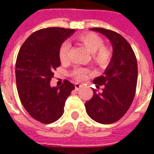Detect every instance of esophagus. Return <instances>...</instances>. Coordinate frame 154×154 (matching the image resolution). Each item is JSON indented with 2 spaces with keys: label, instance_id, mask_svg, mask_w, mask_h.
Instances as JSON below:
<instances>
[{
  "label": "esophagus",
  "instance_id": "esophagus-1",
  "mask_svg": "<svg viewBox=\"0 0 154 154\" xmlns=\"http://www.w3.org/2000/svg\"><path fill=\"white\" fill-rule=\"evenodd\" d=\"M74 86H75V89L76 90H79L81 87V85L79 83H75L74 84Z\"/></svg>",
  "mask_w": 154,
  "mask_h": 154
}]
</instances>
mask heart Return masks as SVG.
Masks as SVG:
<instances>
[{"label": "heart", "instance_id": "b5f03b06", "mask_svg": "<svg viewBox=\"0 0 154 154\" xmlns=\"http://www.w3.org/2000/svg\"><path fill=\"white\" fill-rule=\"evenodd\" d=\"M77 42L83 45L93 57V60L100 66L106 65L110 60L111 53L109 48L103 46V39L95 33H87L78 35L77 37ZM70 49V44L64 42L61 44L58 56L61 62H67L68 59V52ZM88 71L82 67H76L73 71L74 77L77 80H84L87 77Z\"/></svg>", "mask_w": 154, "mask_h": 154}]
</instances>
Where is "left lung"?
<instances>
[{
  "label": "left lung",
  "instance_id": "1",
  "mask_svg": "<svg viewBox=\"0 0 154 154\" xmlns=\"http://www.w3.org/2000/svg\"><path fill=\"white\" fill-rule=\"evenodd\" d=\"M105 35L113 48L112 57L102 76L96 77L97 88L103 84L101 92L93 89V97L85 103L91 119L108 125L119 120L127 112L135 95L138 65L132 48L123 36L110 29L92 28Z\"/></svg>",
  "mask_w": 154,
  "mask_h": 154
}]
</instances>
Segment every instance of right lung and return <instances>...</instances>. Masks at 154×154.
<instances>
[{
	"label": "right lung",
	"mask_w": 154,
	"mask_h": 154,
	"mask_svg": "<svg viewBox=\"0 0 154 154\" xmlns=\"http://www.w3.org/2000/svg\"><path fill=\"white\" fill-rule=\"evenodd\" d=\"M75 29L51 27L33 33L20 49L15 64L16 85L20 101L30 116L50 124L64 112L67 97L75 87L65 80L60 87H51L54 71L61 64V44Z\"/></svg>",
	"instance_id": "right-lung-1"
}]
</instances>
